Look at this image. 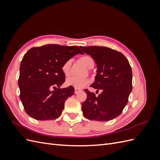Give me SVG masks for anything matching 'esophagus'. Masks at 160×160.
Returning a JSON list of instances; mask_svg holds the SVG:
<instances>
[{
    "label": "esophagus",
    "instance_id": "obj_1",
    "mask_svg": "<svg viewBox=\"0 0 160 160\" xmlns=\"http://www.w3.org/2000/svg\"><path fill=\"white\" fill-rule=\"evenodd\" d=\"M80 91H81V90H80L79 89H77V88H75V94L78 93Z\"/></svg>",
    "mask_w": 160,
    "mask_h": 160
}]
</instances>
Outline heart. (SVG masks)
Segmentation results:
<instances>
[{
    "instance_id": "obj_1",
    "label": "heart",
    "mask_w": 160,
    "mask_h": 160,
    "mask_svg": "<svg viewBox=\"0 0 160 160\" xmlns=\"http://www.w3.org/2000/svg\"><path fill=\"white\" fill-rule=\"evenodd\" d=\"M80 61L86 67L90 69L94 65L93 59L89 55H83L80 57ZM71 63V60L66 61L62 66V71L65 75H68L69 73V68ZM89 83V81L87 79H80L77 77H69L66 80V85L67 86L73 87L77 89H82Z\"/></svg>"
}]
</instances>
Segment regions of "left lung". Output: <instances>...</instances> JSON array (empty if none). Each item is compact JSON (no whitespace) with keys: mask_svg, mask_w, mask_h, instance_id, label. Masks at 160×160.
Listing matches in <instances>:
<instances>
[{"mask_svg":"<svg viewBox=\"0 0 160 160\" xmlns=\"http://www.w3.org/2000/svg\"><path fill=\"white\" fill-rule=\"evenodd\" d=\"M97 64L95 81L91 86L101 89L98 97L85 89L87 99L82 104L85 117L90 120L107 122L122 113L132 90V71L122 53L105 47H81ZM98 91V90H97Z\"/></svg>","mask_w":160,"mask_h":160,"instance_id":"left-lung-1","label":"left lung"}]
</instances>
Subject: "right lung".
Listing matches in <instances>:
<instances>
[{"label": "right lung", "mask_w": 160, "mask_h": 160, "mask_svg": "<svg viewBox=\"0 0 160 160\" xmlns=\"http://www.w3.org/2000/svg\"><path fill=\"white\" fill-rule=\"evenodd\" d=\"M79 53L83 54L77 46L46 45L31 48L24 55L18 85L21 102L30 117L44 121L61 115L65 101L75 92L71 86L59 88L65 81L61 68L66 61ZM52 87L58 89L51 92Z\"/></svg>", "instance_id": "1"}]
</instances>
